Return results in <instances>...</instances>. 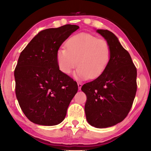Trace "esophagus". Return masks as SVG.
I'll return each mask as SVG.
<instances>
[{
	"label": "esophagus",
	"instance_id": "34e87169",
	"mask_svg": "<svg viewBox=\"0 0 151 151\" xmlns=\"http://www.w3.org/2000/svg\"><path fill=\"white\" fill-rule=\"evenodd\" d=\"M82 86V83H81V82H78V90H79L81 89Z\"/></svg>",
	"mask_w": 151,
	"mask_h": 151
}]
</instances>
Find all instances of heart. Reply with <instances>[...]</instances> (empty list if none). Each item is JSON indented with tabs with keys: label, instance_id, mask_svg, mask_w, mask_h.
<instances>
[{
	"label": "heart",
	"instance_id": "obj_1",
	"mask_svg": "<svg viewBox=\"0 0 151 151\" xmlns=\"http://www.w3.org/2000/svg\"><path fill=\"white\" fill-rule=\"evenodd\" d=\"M66 48L61 47L56 53L59 69L70 75L76 66L74 73L78 80L96 78L104 72L111 59V46L104 38H98L88 33H80L70 38Z\"/></svg>",
	"mask_w": 151,
	"mask_h": 151
}]
</instances>
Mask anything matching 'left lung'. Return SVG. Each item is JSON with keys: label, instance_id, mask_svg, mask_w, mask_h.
<instances>
[{"label": "left lung", "instance_id": "1", "mask_svg": "<svg viewBox=\"0 0 151 151\" xmlns=\"http://www.w3.org/2000/svg\"><path fill=\"white\" fill-rule=\"evenodd\" d=\"M111 46V59L101 75L81 88L87 97L84 110L88 122L97 128L117 124L132 108L137 91V69L128 52L113 32L96 31Z\"/></svg>", "mask_w": 151, "mask_h": 151}]
</instances>
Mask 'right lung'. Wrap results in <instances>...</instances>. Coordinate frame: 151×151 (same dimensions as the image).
<instances>
[{
  "mask_svg": "<svg viewBox=\"0 0 151 151\" xmlns=\"http://www.w3.org/2000/svg\"><path fill=\"white\" fill-rule=\"evenodd\" d=\"M78 28L68 24L45 29L21 52L14 70L16 94L23 113L32 122L55 126L66 116L78 85L59 69L56 53Z\"/></svg>",
  "mask_w": 151,
  "mask_h": 151,
  "instance_id": "1",
  "label": "right lung"
}]
</instances>
